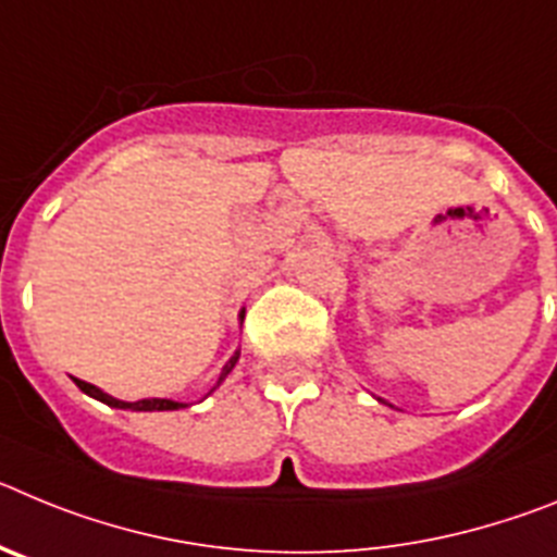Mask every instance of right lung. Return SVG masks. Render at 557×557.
I'll list each match as a JSON object with an SVG mask.
<instances>
[{"label": "right lung", "instance_id": "obj_1", "mask_svg": "<svg viewBox=\"0 0 557 557\" xmlns=\"http://www.w3.org/2000/svg\"><path fill=\"white\" fill-rule=\"evenodd\" d=\"M236 359H239V351H236L234 357L228 359V366H225V368H223V373H220V382H223V379L228 376V373H231V368L236 366ZM220 382H218V387H220ZM75 385L81 387L83 393H88V396L100 398L102 405H108V407H120V410H139V412H152V410H181V407H186V405H181V401H170V398H141V401H120V398L108 396V393H102L100 387L88 385V382H81V379H75Z\"/></svg>", "mask_w": 557, "mask_h": 557}]
</instances>
